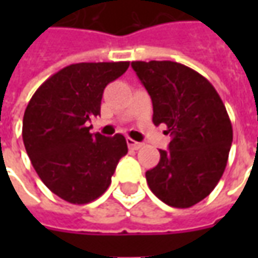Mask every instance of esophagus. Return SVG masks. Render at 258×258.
I'll return each instance as SVG.
<instances>
[{"instance_id": "1", "label": "esophagus", "mask_w": 258, "mask_h": 258, "mask_svg": "<svg viewBox=\"0 0 258 258\" xmlns=\"http://www.w3.org/2000/svg\"><path fill=\"white\" fill-rule=\"evenodd\" d=\"M127 146H129L131 149H134V151H138V149H141L144 145L141 144V142H136V141L131 139V138H127Z\"/></svg>"}]
</instances>
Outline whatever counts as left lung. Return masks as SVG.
<instances>
[{
    "label": "left lung",
    "mask_w": 258,
    "mask_h": 258,
    "mask_svg": "<svg viewBox=\"0 0 258 258\" xmlns=\"http://www.w3.org/2000/svg\"><path fill=\"white\" fill-rule=\"evenodd\" d=\"M152 99L155 124H166L169 149L146 171L151 191L175 208H189L208 197L223 176L233 126L214 86L198 72L175 61H132Z\"/></svg>",
    "instance_id": "8db88e82"
}]
</instances>
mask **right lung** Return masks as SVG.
<instances>
[{
    "mask_svg": "<svg viewBox=\"0 0 258 258\" xmlns=\"http://www.w3.org/2000/svg\"><path fill=\"white\" fill-rule=\"evenodd\" d=\"M129 61L77 63L48 77L24 112L23 141L44 185L70 204L99 198L127 154L123 135L90 134L87 122L100 114L106 86L123 75Z\"/></svg>",
    "mask_w": 258,
    "mask_h": 258,
    "instance_id": "right-lung-1",
    "label": "right lung"
}]
</instances>
